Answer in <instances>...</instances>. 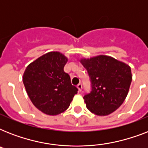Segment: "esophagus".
<instances>
[{
  "instance_id": "1",
  "label": "esophagus",
  "mask_w": 148,
  "mask_h": 148,
  "mask_svg": "<svg viewBox=\"0 0 148 148\" xmlns=\"http://www.w3.org/2000/svg\"><path fill=\"white\" fill-rule=\"evenodd\" d=\"M77 88H78L79 91H81V90H82V84H81V83L78 84H77Z\"/></svg>"
}]
</instances>
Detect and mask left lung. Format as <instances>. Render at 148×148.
I'll return each mask as SVG.
<instances>
[{"label":"left lung","mask_w":148,"mask_h":148,"mask_svg":"<svg viewBox=\"0 0 148 148\" xmlns=\"http://www.w3.org/2000/svg\"><path fill=\"white\" fill-rule=\"evenodd\" d=\"M90 77L91 91L84 96L90 112L106 116L117 110L126 98L132 81L131 67L109 56L81 59Z\"/></svg>","instance_id":"obj_1"}]
</instances>
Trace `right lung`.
<instances>
[{
    "mask_svg": "<svg viewBox=\"0 0 148 148\" xmlns=\"http://www.w3.org/2000/svg\"><path fill=\"white\" fill-rule=\"evenodd\" d=\"M67 62L60 52H49L31 63L24 73L23 82L31 102L46 114L64 112L77 93L64 71Z\"/></svg>",
    "mask_w": 148,
    "mask_h": 148,
    "instance_id": "right-lung-1",
    "label": "right lung"
}]
</instances>
